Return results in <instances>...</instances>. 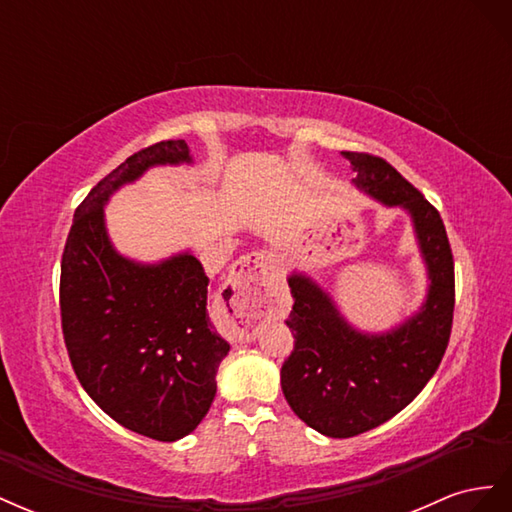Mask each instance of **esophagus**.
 Returning <instances> with one entry per match:
<instances>
[{
    "label": "esophagus",
    "instance_id": "34e87169",
    "mask_svg": "<svg viewBox=\"0 0 512 512\" xmlns=\"http://www.w3.org/2000/svg\"><path fill=\"white\" fill-rule=\"evenodd\" d=\"M273 277V258L265 252L241 256L230 269L224 286L230 309L228 337L237 344H247L256 337L258 320L269 305V280Z\"/></svg>",
    "mask_w": 512,
    "mask_h": 512
}]
</instances>
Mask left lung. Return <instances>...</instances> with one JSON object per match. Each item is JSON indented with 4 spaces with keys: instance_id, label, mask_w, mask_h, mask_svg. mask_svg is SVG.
<instances>
[{
    "instance_id": "obj_1",
    "label": "left lung",
    "mask_w": 512,
    "mask_h": 512,
    "mask_svg": "<svg viewBox=\"0 0 512 512\" xmlns=\"http://www.w3.org/2000/svg\"><path fill=\"white\" fill-rule=\"evenodd\" d=\"M342 156L356 173V188L410 213L429 288L421 309L399 327L363 333L312 277H288L294 350L282 365V391L292 412L329 438L386 423L425 389L446 352L455 309V262L438 209L386 160L356 151Z\"/></svg>"
}]
</instances>
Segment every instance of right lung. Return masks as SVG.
Returning <instances> with one entry per match:
<instances>
[{"label":"right lung","mask_w":512,"mask_h":512,"mask_svg":"<svg viewBox=\"0 0 512 512\" xmlns=\"http://www.w3.org/2000/svg\"><path fill=\"white\" fill-rule=\"evenodd\" d=\"M192 164L185 141L136 151L74 211L61 256L59 309L74 374L87 395L130 431L175 442L209 412L230 346L207 314L209 277L190 252L156 265L121 256L104 205L151 166Z\"/></svg>","instance_id":"1"}]
</instances>
